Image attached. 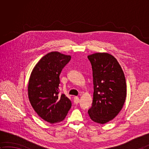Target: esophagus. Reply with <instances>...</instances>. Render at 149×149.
I'll list each match as a JSON object with an SVG mask.
<instances>
[{
	"label": "esophagus",
	"mask_w": 149,
	"mask_h": 149,
	"mask_svg": "<svg viewBox=\"0 0 149 149\" xmlns=\"http://www.w3.org/2000/svg\"><path fill=\"white\" fill-rule=\"evenodd\" d=\"M74 102L75 104H77L79 102V99L78 97H74Z\"/></svg>",
	"instance_id": "obj_1"
}]
</instances>
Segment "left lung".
I'll return each instance as SVG.
<instances>
[{
	"instance_id": "8db88e82",
	"label": "left lung",
	"mask_w": 149,
	"mask_h": 149,
	"mask_svg": "<svg viewBox=\"0 0 149 149\" xmlns=\"http://www.w3.org/2000/svg\"><path fill=\"white\" fill-rule=\"evenodd\" d=\"M88 58L92 67L94 90L92 106L88 113L93 122L104 124L115 118L124 104V73L116 59L108 53H95Z\"/></svg>"
}]
</instances>
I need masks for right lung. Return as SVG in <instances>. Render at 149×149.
Segmentation results:
<instances>
[{"label":"right lung","instance_id":"add662e5","mask_svg":"<svg viewBox=\"0 0 149 149\" xmlns=\"http://www.w3.org/2000/svg\"><path fill=\"white\" fill-rule=\"evenodd\" d=\"M71 56L59 52L44 56L34 66L28 83V97L38 115L45 121H63L72 106L65 94H59V75Z\"/></svg>","mask_w":149,"mask_h":149}]
</instances>
